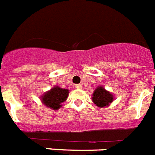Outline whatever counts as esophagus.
Returning a JSON list of instances; mask_svg holds the SVG:
<instances>
[{
    "mask_svg": "<svg viewBox=\"0 0 155 155\" xmlns=\"http://www.w3.org/2000/svg\"><path fill=\"white\" fill-rule=\"evenodd\" d=\"M75 88H77V89H81L82 85L81 84H77V85H75Z\"/></svg>",
    "mask_w": 155,
    "mask_h": 155,
    "instance_id": "34e87169",
    "label": "esophagus"
}]
</instances>
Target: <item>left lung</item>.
<instances>
[{
	"instance_id": "1",
	"label": "left lung",
	"mask_w": 155,
	"mask_h": 155,
	"mask_svg": "<svg viewBox=\"0 0 155 155\" xmlns=\"http://www.w3.org/2000/svg\"><path fill=\"white\" fill-rule=\"evenodd\" d=\"M93 101L98 107H106L113 101V95L110 93L106 91L103 87L99 86L93 94Z\"/></svg>"
}]
</instances>
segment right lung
I'll use <instances>...</instances> for the list:
<instances>
[{
	"label": "right lung",
	"instance_id": "right-lung-1",
	"mask_svg": "<svg viewBox=\"0 0 155 155\" xmlns=\"http://www.w3.org/2000/svg\"><path fill=\"white\" fill-rule=\"evenodd\" d=\"M68 95L69 90L55 86L45 93L41 97V100L47 107L52 110H58L61 106V103L66 100Z\"/></svg>",
	"mask_w": 155,
	"mask_h": 155
}]
</instances>
